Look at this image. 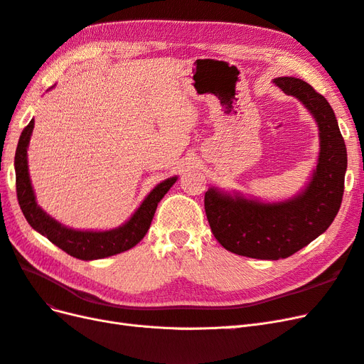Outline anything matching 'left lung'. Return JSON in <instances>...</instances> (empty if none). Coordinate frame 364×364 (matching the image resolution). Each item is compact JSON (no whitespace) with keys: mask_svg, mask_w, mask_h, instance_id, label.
<instances>
[{"mask_svg":"<svg viewBox=\"0 0 364 364\" xmlns=\"http://www.w3.org/2000/svg\"><path fill=\"white\" fill-rule=\"evenodd\" d=\"M274 85L305 105L318 126L321 153L305 191L289 202L262 203L214 188L205 193V213L217 241L226 250L258 259L287 258L323 234L336 218L345 190V139L333 107L311 85L278 77Z\"/></svg>","mask_w":364,"mask_h":364,"instance_id":"obj_1","label":"left lung"}]
</instances>
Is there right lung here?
Returning a JSON list of instances; mask_svg holds the SVG:
<instances>
[{
  "label": "right lung",
  "mask_w": 364,
  "mask_h": 364,
  "mask_svg": "<svg viewBox=\"0 0 364 364\" xmlns=\"http://www.w3.org/2000/svg\"><path fill=\"white\" fill-rule=\"evenodd\" d=\"M33 126H35V121L31 119L19 136L15 155L16 196L21 211L27 218L28 225L43 237H47L53 245L67 252L68 255L85 261L112 257L136 246L147 234L158 203L167 194L178 178H170L161 182L146 197V200L141 203L129 222L117 229L105 230V232H94V230H75L65 228L38 206L35 193H33L31 188L27 165V147Z\"/></svg>",
  "instance_id": "1"
}]
</instances>
